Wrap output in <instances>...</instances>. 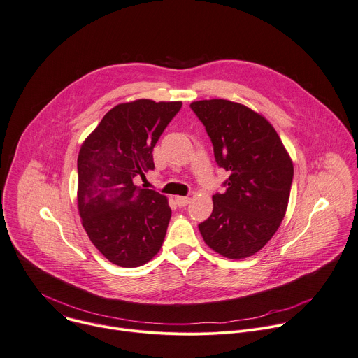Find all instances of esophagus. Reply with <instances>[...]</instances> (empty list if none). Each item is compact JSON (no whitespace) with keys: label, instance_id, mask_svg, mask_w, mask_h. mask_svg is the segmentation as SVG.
<instances>
[{"label":"esophagus","instance_id":"34e87169","mask_svg":"<svg viewBox=\"0 0 358 358\" xmlns=\"http://www.w3.org/2000/svg\"><path fill=\"white\" fill-rule=\"evenodd\" d=\"M175 201H176V203H178V206H179V208H185L186 205H189V202H190V197L176 196V197H175Z\"/></svg>","mask_w":358,"mask_h":358}]
</instances>
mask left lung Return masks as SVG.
Listing matches in <instances>:
<instances>
[{
    "mask_svg": "<svg viewBox=\"0 0 358 358\" xmlns=\"http://www.w3.org/2000/svg\"><path fill=\"white\" fill-rule=\"evenodd\" d=\"M230 175L213 194V212L199 224L205 243L229 259L257 253L279 229L289 205L293 162L271 124L227 99L190 103Z\"/></svg>",
    "mask_w": 358,
    "mask_h": 358,
    "instance_id": "8db88e82",
    "label": "left lung"
}]
</instances>
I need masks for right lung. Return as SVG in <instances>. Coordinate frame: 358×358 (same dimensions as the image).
<instances>
[{
	"label": "right lung",
	"mask_w": 358,
	"mask_h": 358,
	"mask_svg": "<svg viewBox=\"0 0 358 358\" xmlns=\"http://www.w3.org/2000/svg\"><path fill=\"white\" fill-rule=\"evenodd\" d=\"M182 102L136 99L112 108L78 155V210L94 246L113 264L138 267L161 249L172 216L166 196L134 183Z\"/></svg>",
	"instance_id": "add662e5"
}]
</instances>
